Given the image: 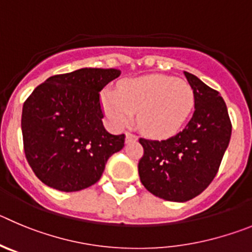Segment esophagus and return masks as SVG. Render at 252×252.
Instances as JSON below:
<instances>
[{
  "label": "esophagus",
  "instance_id": "1",
  "mask_svg": "<svg viewBox=\"0 0 252 252\" xmlns=\"http://www.w3.org/2000/svg\"><path fill=\"white\" fill-rule=\"evenodd\" d=\"M133 141H137V136H135L133 133H126V142H133Z\"/></svg>",
  "mask_w": 252,
  "mask_h": 252
}]
</instances>
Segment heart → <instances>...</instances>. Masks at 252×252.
Listing matches in <instances>:
<instances>
[{
  "label": "heart",
  "instance_id": "b5f03b06",
  "mask_svg": "<svg viewBox=\"0 0 252 252\" xmlns=\"http://www.w3.org/2000/svg\"><path fill=\"white\" fill-rule=\"evenodd\" d=\"M193 92L188 82L165 75L130 78L119 92L102 94V107L115 127L130 125L137 114L138 127L154 137H168L181 130L193 108Z\"/></svg>",
  "mask_w": 252,
  "mask_h": 252
}]
</instances>
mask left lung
I'll use <instances>...</instances> for the list:
<instances>
[{
	"mask_svg": "<svg viewBox=\"0 0 252 252\" xmlns=\"http://www.w3.org/2000/svg\"><path fill=\"white\" fill-rule=\"evenodd\" d=\"M195 98V112L186 127L162 140L140 138L138 162L142 185L158 197L185 202L211 184L231 137L227 107L218 91L184 71Z\"/></svg>",
	"mask_w": 252,
	"mask_h": 252,
	"instance_id": "left-lung-1",
	"label": "left lung"
}]
</instances>
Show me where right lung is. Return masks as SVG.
Listing matches in <instances>:
<instances>
[{
    "label": "right lung",
    "mask_w": 252,
    "mask_h": 252,
    "mask_svg": "<svg viewBox=\"0 0 252 252\" xmlns=\"http://www.w3.org/2000/svg\"><path fill=\"white\" fill-rule=\"evenodd\" d=\"M120 75L117 68H80L47 78L30 94L21 119L24 149L43 184L64 192L90 188L125 146V135L103 127L98 94Z\"/></svg>",
    "instance_id": "add662e5"
}]
</instances>
